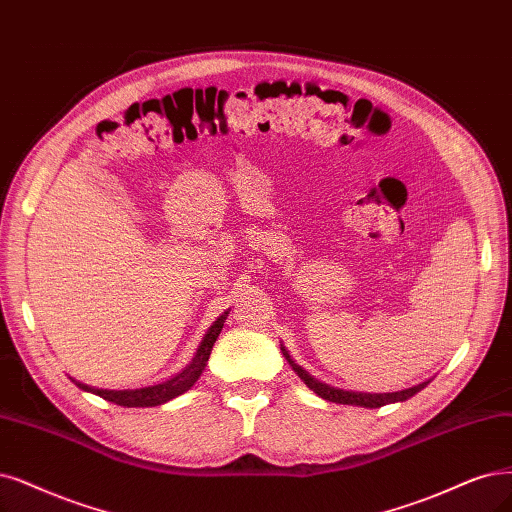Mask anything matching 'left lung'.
<instances>
[{"instance_id":"8db88e82","label":"left lung","mask_w":512,"mask_h":512,"mask_svg":"<svg viewBox=\"0 0 512 512\" xmlns=\"http://www.w3.org/2000/svg\"><path fill=\"white\" fill-rule=\"evenodd\" d=\"M282 354H285V358L289 361V365L293 367V371L304 380V384L314 390L320 399L325 401H331V403H339V405H356V407H369V409H375V407H384L388 403H399V401H407L411 399L413 394H418L422 388L428 386V382L420 384V386H413V388H407V390H401V392H384V394H369V392H350V390H339V388H333L329 384H323L318 382L316 377H312L306 369H301L293 358L289 356V352L285 350V346H280Z\"/></svg>"}]
</instances>
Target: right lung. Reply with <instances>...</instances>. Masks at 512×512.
<instances>
[{"instance_id": "obj_1", "label": "right lung", "mask_w": 512, "mask_h": 512, "mask_svg": "<svg viewBox=\"0 0 512 512\" xmlns=\"http://www.w3.org/2000/svg\"><path fill=\"white\" fill-rule=\"evenodd\" d=\"M227 314H230V312H223L215 320V325L208 329V333L204 335L202 344H200V348H198V352L194 356L192 365L185 367L179 375L170 377V380L164 382V384L137 388V390H103V388L86 386V384L75 382V380L73 382H75V386H78V388H82L86 392H92V394H97V396H101V399H105L109 403H116L120 407H156V405H162V403H166L170 399H175V396L183 394L185 390H189L198 382V377L202 375V371L206 367V361H208V356H211V350H213L217 337H219V333L223 329V323H225Z\"/></svg>"}]
</instances>
